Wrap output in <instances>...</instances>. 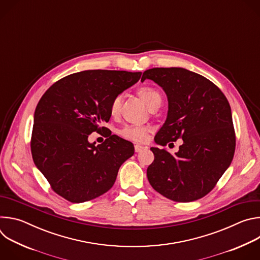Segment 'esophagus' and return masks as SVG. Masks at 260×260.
<instances>
[{"label": "esophagus", "mask_w": 260, "mask_h": 260, "mask_svg": "<svg viewBox=\"0 0 260 260\" xmlns=\"http://www.w3.org/2000/svg\"><path fill=\"white\" fill-rule=\"evenodd\" d=\"M144 146L143 145H140V144H136L135 145V151L136 152H141L143 149H144Z\"/></svg>", "instance_id": "1"}]
</instances>
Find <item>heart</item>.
Masks as SVG:
<instances>
[{"mask_svg":"<svg viewBox=\"0 0 260 260\" xmlns=\"http://www.w3.org/2000/svg\"><path fill=\"white\" fill-rule=\"evenodd\" d=\"M137 93L140 96V99L149 108H151L156 103L161 102L160 93L158 92L157 89L151 86H141L138 89ZM121 101H122V98L120 95H117L112 100V102H111L109 111H110V114L112 116H117L119 114ZM147 134H148V128L145 126H139V125H125L119 131V135L123 139L128 141H134V142L145 141L147 138Z\"/></svg>","mask_w":260,"mask_h":260,"instance_id":"b5f03b06","label":"heart"}]
</instances>
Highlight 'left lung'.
<instances>
[{
  "label": "left lung",
  "instance_id": "8db88e82",
  "mask_svg": "<svg viewBox=\"0 0 260 260\" xmlns=\"http://www.w3.org/2000/svg\"><path fill=\"white\" fill-rule=\"evenodd\" d=\"M146 79L158 84L169 102L168 116L155 143L166 146L183 140L175 154L165 148H150L154 160L147 169L148 181L174 202L202 199L234 158L236 135L230 103L213 82L183 68L149 69L141 81Z\"/></svg>",
  "mask_w": 260,
  "mask_h": 260
}]
</instances>
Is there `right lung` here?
Masks as SVG:
<instances>
[{
    "label": "right lung",
    "mask_w": 260,
    "mask_h": 260,
    "mask_svg": "<svg viewBox=\"0 0 260 260\" xmlns=\"http://www.w3.org/2000/svg\"><path fill=\"white\" fill-rule=\"evenodd\" d=\"M141 72L89 70L71 74L51 85L35 110L30 150L34 162L58 196L84 203L107 192L120 166L134 155V145L104 132L112 100L141 78Z\"/></svg>",
    "instance_id": "right-lung-1"
}]
</instances>
